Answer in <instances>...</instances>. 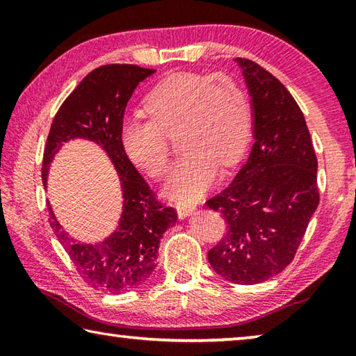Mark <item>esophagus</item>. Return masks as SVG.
I'll return each instance as SVG.
<instances>
[{"mask_svg": "<svg viewBox=\"0 0 356 356\" xmlns=\"http://www.w3.org/2000/svg\"><path fill=\"white\" fill-rule=\"evenodd\" d=\"M176 209H177V215H179L180 220L186 218V216L191 215L196 210V207L193 206V204H186V202H179Z\"/></svg>", "mask_w": 356, "mask_h": 356, "instance_id": "obj_1", "label": "esophagus"}]
</instances>
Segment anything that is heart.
I'll return each mask as SVG.
<instances>
[{
  "label": "heart",
  "instance_id": "b5f03b06",
  "mask_svg": "<svg viewBox=\"0 0 356 356\" xmlns=\"http://www.w3.org/2000/svg\"><path fill=\"white\" fill-rule=\"evenodd\" d=\"M150 119L120 127L125 155L159 179L170 165L168 138L179 134L184 156L172 168L165 193L174 201L200 200L222 170L237 165L251 135V108L238 83L227 75L182 72L165 78L144 99Z\"/></svg>",
  "mask_w": 356,
  "mask_h": 356
}]
</instances>
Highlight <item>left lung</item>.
<instances>
[{
  "instance_id": "obj_1",
  "label": "left lung",
  "mask_w": 356,
  "mask_h": 356,
  "mask_svg": "<svg viewBox=\"0 0 356 356\" xmlns=\"http://www.w3.org/2000/svg\"><path fill=\"white\" fill-rule=\"evenodd\" d=\"M236 63L251 95L254 144L232 184L206 202L227 222L207 256L221 278L259 284L281 273L303 240L318 206L317 159L284 84L254 61Z\"/></svg>"
}]
</instances>
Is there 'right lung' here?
<instances>
[{"mask_svg": "<svg viewBox=\"0 0 356 356\" xmlns=\"http://www.w3.org/2000/svg\"><path fill=\"white\" fill-rule=\"evenodd\" d=\"M154 72L134 64H108L92 70L64 100L47 138L42 161L44 185L58 150L76 138L99 144L119 174L122 215L116 231L104 242H76L61 227L47 202L50 225L78 275L100 292L122 293L141 286L156 267L160 238L177 221L176 210L156 201L120 144L127 102L138 84Z\"/></svg>", "mask_w": 356, "mask_h": 356, "instance_id": "add662e5", "label": "right lung"}]
</instances>
